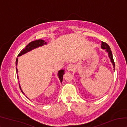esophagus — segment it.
Listing matches in <instances>:
<instances>
[{
  "label": "esophagus",
  "mask_w": 127,
  "mask_h": 127,
  "mask_svg": "<svg viewBox=\"0 0 127 127\" xmlns=\"http://www.w3.org/2000/svg\"><path fill=\"white\" fill-rule=\"evenodd\" d=\"M74 69V66L73 65V64H69V65H68L66 69H67L68 71H72Z\"/></svg>",
  "instance_id": "esophagus-1"
}]
</instances>
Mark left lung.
<instances>
[{
	"label": "left lung",
	"instance_id": "8db88e82",
	"mask_svg": "<svg viewBox=\"0 0 127 127\" xmlns=\"http://www.w3.org/2000/svg\"><path fill=\"white\" fill-rule=\"evenodd\" d=\"M101 48L102 49H103V50H105V51H106V52L107 53V54H108V57H109V58L110 59L111 63H112L113 65L114 71L115 63H114V62L112 52H111V49H110V46H109L108 45L106 44V43H105L104 42H102V41L101 45Z\"/></svg>",
	"mask_w": 127,
	"mask_h": 127
}]
</instances>
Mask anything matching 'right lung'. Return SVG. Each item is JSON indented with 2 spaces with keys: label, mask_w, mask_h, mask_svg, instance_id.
<instances>
[{
  "label": "right lung",
  "mask_w": 127,
  "mask_h": 127,
  "mask_svg": "<svg viewBox=\"0 0 127 127\" xmlns=\"http://www.w3.org/2000/svg\"><path fill=\"white\" fill-rule=\"evenodd\" d=\"M47 42H45L44 40H41V39H39V40H36L35 41H33L31 42H30L25 47V48H24L23 50L21 51V52L19 53V54L18 55V57H20V56L22 55L25 54L27 53L29 51H31L35 49L36 48H37L38 47H41L44 45H46ZM18 58H17L16 59V72H17V77H18V79H19L18 77V69H17V64H18ZM64 74V69H61L58 72V76L59 77V79H60V81L62 83V81H63V74ZM19 86H20V90H21V91L23 94L25 93L23 92L22 89H21V87L20 86V83L19 84ZM27 97V96H26Z\"/></svg>",
  "instance_id": "1"
}]
</instances>
